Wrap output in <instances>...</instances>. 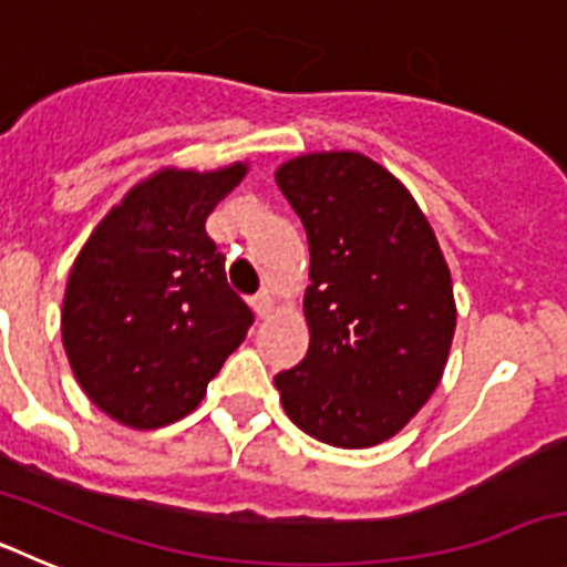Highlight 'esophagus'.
I'll list each match as a JSON object with an SVG mask.
<instances>
[{"mask_svg": "<svg viewBox=\"0 0 567 567\" xmlns=\"http://www.w3.org/2000/svg\"><path fill=\"white\" fill-rule=\"evenodd\" d=\"M249 303H252V312L258 318H269V312H272V298H269V292H258Z\"/></svg>", "mask_w": 567, "mask_h": 567, "instance_id": "1", "label": "esophagus"}]
</instances>
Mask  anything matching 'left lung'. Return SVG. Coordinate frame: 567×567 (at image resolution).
<instances>
[{
  "label": "left lung",
  "instance_id": "left-lung-1",
  "mask_svg": "<svg viewBox=\"0 0 567 567\" xmlns=\"http://www.w3.org/2000/svg\"><path fill=\"white\" fill-rule=\"evenodd\" d=\"M309 240V352L275 374L300 432L338 449L394 437L443 378L452 272L412 193L360 153H309L275 173Z\"/></svg>",
  "mask_w": 567,
  "mask_h": 567
}]
</instances>
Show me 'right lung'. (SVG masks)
<instances>
[{
	"label": "right lung",
	"mask_w": 567,
	"mask_h": 567,
	"mask_svg": "<svg viewBox=\"0 0 567 567\" xmlns=\"http://www.w3.org/2000/svg\"><path fill=\"white\" fill-rule=\"evenodd\" d=\"M247 167L162 169L102 218L70 269L62 343L93 403L130 429L189 414L247 338L207 215Z\"/></svg>",
	"instance_id": "add662e5"
}]
</instances>
